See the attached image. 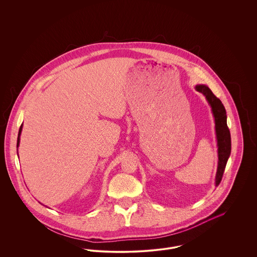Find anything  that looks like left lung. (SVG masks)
<instances>
[{
	"mask_svg": "<svg viewBox=\"0 0 257 257\" xmlns=\"http://www.w3.org/2000/svg\"><path fill=\"white\" fill-rule=\"evenodd\" d=\"M196 89L201 92L212 108V112L215 118V129L218 145V169L216 174V186H219L221 181L224 169L231 152V139L230 132L226 123V111L219 98L214 95L211 89L205 85H197Z\"/></svg>",
	"mask_w": 257,
	"mask_h": 257,
	"instance_id": "obj_1",
	"label": "left lung"
}]
</instances>
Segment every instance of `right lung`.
Instances as JSON below:
<instances>
[{
  "instance_id": "add662e5",
  "label": "right lung",
  "mask_w": 257,
  "mask_h": 257,
  "mask_svg": "<svg viewBox=\"0 0 257 257\" xmlns=\"http://www.w3.org/2000/svg\"><path fill=\"white\" fill-rule=\"evenodd\" d=\"M22 126H23V125H21V126H20L19 133H18V138H17V148L19 147V143H20V135H21V132H22ZM17 153H18V152H17Z\"/></svg>"
}]
</instances>
